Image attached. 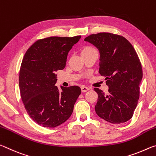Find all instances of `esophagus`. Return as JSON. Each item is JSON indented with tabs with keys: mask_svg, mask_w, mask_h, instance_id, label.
I'll return each instance as SVG.
<instances>
[{
	"mask_svg": "<svg viewBox=\"0 0 156 156\" xmlns=\"http://www.w3.org/2000/svg\"><path fill=\"white\" fill-rule=\"evenodd\" d=\"M89 90V88L86 86H82L81 87V91L82 92H86Z\"/></svg>",
	"mask_w": 156,
	"mask_h": 156,
	"instance_id": "obj_1",
	"label": "esophagus"
}]
</instances>
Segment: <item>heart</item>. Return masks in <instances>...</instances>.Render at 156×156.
Instances as JSON below:
<instances>
[{
  "instance_id": "obj_1",
  "label": "heart",
  "mask_w": 156,
  "mask_h": 156,
  "mask_svg": "<svg viewBox=\"0 0 156 156\" xmlns=\"http://www.w3.org/2000/svg\"><path fill=\"white\" fill-rule=\"evenodd\" d=\"M95 49L94 48H93V47H84V48L83 49V50H82L81 51V54H83V53H87V52H89L92 51V50Z\"/></svg>"
}]
</instances>
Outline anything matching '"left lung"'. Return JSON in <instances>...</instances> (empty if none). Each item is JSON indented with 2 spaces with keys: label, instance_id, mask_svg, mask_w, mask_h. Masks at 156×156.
Returning a JSON list of instances; mask_svg holds the SVG:
<instances>
[{
  "label": "left lung",
  "instance_id": "8db88e82",
  "mask_svg": "<svg viewBox=\"0 0 156 156\" xmlns=\"http://www.w3.org/2000/svg\"><path fill=\"white\" fill-rule=\"evenodd\" d=\"M100 51L99 73L105 76L109 93L94 88L98 94L97 115L112 124L130 120L138 105L142 65L132 44L122 36L100 32L86 37Z\"/></svg>",
  "mask_w": 156,
  "mask_h": 156
}]
</instances>
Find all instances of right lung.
I'll use <instances>...</instances> for the list:
<instances>
[{
  "label": "right lung",
  "mask_w": 156,
  "mask_h": 156,
  "mask_svg": "<svg viewBox=\"0 0 156 156\" xmlns=\"http://www.w3.org/2000/svg\"><path fill=\"white\" fill-rule=\"evenodd\" d=\"M81 36H51L36 41L26 51L19 73L22 101L28 115L44 127H56L69 119L81 94L78 86L55 84L56 72L65 67L67 54Z\"/></svg>",
  "instance_id": "1"
}]
</instances>
